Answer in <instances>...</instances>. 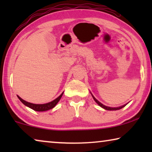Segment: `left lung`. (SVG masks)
<instances>
[{
  "instance_id": "8db88e82",
  "label": "left lung",
  "mask_w": 152,
  "mask_h": 152,
  "mask_svg": "<svg viewBox=\"0 0 152 152\" xmlns=\"http://www.w3.org/2000/svg\"><path fill=\"white\" fill-rule=\"evenodd\" d=\"M91 95H92V97H93V98L94 99V100L95 101V102H96L97 104H98L99 106H100V107H102V108H103V109H106V110H108V111H116V110H119V109H122V108L123 107H124L126 106V104H124V105H123V106H121V107H107V106H105V105H104V104H102L101 102H99L97 100V99L95 98V97L93 96V95H92V93H91Z\"/></svg>"
}]
</instances>
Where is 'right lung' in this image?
<instances>
[{"instance_id": "add662e5", "label": "right lung", "mask_w": 152, "mask_h": 152, "mask_svg": "<svg viewBox=\"0 0 152 152\" xmlns=\"http://www.w3.org/2000/svg\"><path fill=\"white\" fill-rule=\"evenodd\" d=\"M63 93H64V92L62 93L61 94L57 97V98L54 99L53 101L50 102L46 103V104H32V103L28 102L25 101L24 99L20 98L19 96H18V95H17V97H18V98L20 99V101L24 105H26V107L30 108V109L34 110V111H48V110L53 109V108L55 107L56 104L59 102V101L60 100V99H61L62 95H63Z\"/></svg>"}]
</instances>
